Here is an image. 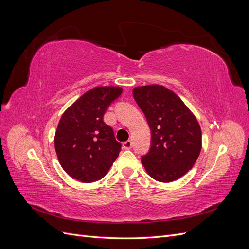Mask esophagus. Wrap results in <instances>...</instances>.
Returning <instances> with one entry per match:
<instances>
[{"label": "esophagus", "mask_w": 249, "mask_h": 249, "mask_svg": "<svg viewBox=\"0 0 249 249\" xmlns=\"http://www.w3.org/2000/svg\"><path fill=\"white\" fill-rule=\"evenodd\" d=\"M123 146H124V149H130V148H132V146H133V143H132L131 140H127V141L124 142Z\"/></svg>", "instance_id": "esophagus-1"}]
</instances>
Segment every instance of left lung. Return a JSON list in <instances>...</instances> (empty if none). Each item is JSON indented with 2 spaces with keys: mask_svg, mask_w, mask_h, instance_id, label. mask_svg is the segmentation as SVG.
Instances as JSON below:
<instances>
[{
  "mask_svg": "<svg viewBox=\"0 0 249 249\" xmlns=\"http://www.w3.org/2000/svg\"><path fill=\"white\" fill-rule=\"evenodd\" d=\"M133 96L144 113L152 145L141 158L146 172L158 182H173L189 171L201 149V130L185 103L162 85L139 86Z\"/></svg>",
  "mask_w": 249,
  "mask_h": 249,
  "instance_id": "1",
  "label": "left lung"
}]
</instances>
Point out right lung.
I'll list each match as a JSON object with an SVG mask.
<instances>
[{
  "label": "right lung",
  "mask_w": 249,
  "mask_h": 249,
  "mask_svg": "<svg viewBox=\"0 0 249 249\" xmlns=\"http://www.w3.org/2000/svg\"><path fill=\"white\" fill-rule=\"evenodd\" d=\"M122 92V87H94L60 118L54 139L58 160L67 175L80 182L103 178L119 155L122 144L103 117Z\"/></svg>",
  "instance_id": "right-lung-1"
}]
</instances>
